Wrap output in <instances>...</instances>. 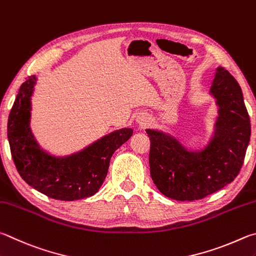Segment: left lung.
<instances>
[{
    "instance_id": "left-lung-1",
    "label": "left lung",
    "mask_w": 256,
    "mask_h": 256,
    "mask_svg": "<svg viewBox=\"0 0 256 256\" xmlns=\"http://www.w3.org/2000/svg\"><path fill=\"white\" fill-rule=\"evenodd\" d=\"M210 94L216 98L218 118L212 140L204 150H188L173 136L146 129L150 176L168 198L204 199L234 181L244 163L250 122L240 84L227 70L218 67Z\"/></svg>"
}]
</instances>
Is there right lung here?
I'll return each mask as SVG.
<instances>
[{
	"instance_id": "right-lung-1",
	"label": "right lung",
	"mask_w": 256,
	"mask_h": 256,
	"mask_svg": "<svg viewBox=\"0 0 256 256\" xmlns=\"http://www.w3.org/2000/svg\"><path fill=\"white\" fill-rule=\"evenodd\" d=\"M36 76L21 85L8 120V140L20 176L49 198L73 201L96 194L106 176L112 154L132 135L122 128L64 158L42 150L30 129L31 96Z\"/></svg>"
}]
</instances>
